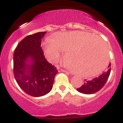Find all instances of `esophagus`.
<instances>
[{
	"label": "esophagus",
	"instance_id": "34e87169",
	"mask_svg": "<svg viewBox=\"0 0 123 123\" xmlns=\"http://www.w3.org/2000/svg\"><path fill=\"white\" fill-rule=\"evenodd\" d=\"M57 69L59 72H60V71H62V72H66V71H64V70H63V69H61V68L59 67H57Z\"/></svg>",
	"mask_w": 123,
	"mask_h": 123
}]
</instances>
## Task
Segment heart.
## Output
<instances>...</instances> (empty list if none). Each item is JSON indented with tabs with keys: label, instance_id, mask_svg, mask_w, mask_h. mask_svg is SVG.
I'll list each match as a JSON object with an SVG mask.
<instances>
[{
	"label": "heart",
	"instance_id": "b5f03b06",
	"mask_svg": "<svg viewBox=\"0 0 123 123\" xmlns=\"http://www.w3.org/2000/svg\"><path fill=\"white\" fill-rule=\"evenodd\" d=\"M44 54L51 62L59 59L64 51L66 64L73 73L91 77L103 71L109 60L106 43L94 34L83 31L56 34L54 39L47 38L43 43Z\"/></svg>",
	"mask_w": 123,
	"mask_h": 123
}]
</instances>
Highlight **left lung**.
<instances>
[{
	"label": "left lung",
	"mask_w": 123,
	"mask_h": 123,
	"mask_svg": "<svg viewBox=\"0 0 123 123\" xmlns=\"http://www.w3.org/2000/svg\"><path fill=\"white\" fill-rule=\"evenodd\" d=\"M111 64H109V69L107 71L103 73L98 77L92 79L91 80L86 81L84 84L80 87L77 89L79 92L86 94H91L95 93L96 92L101 89L103 87L105 83L107 82L109 79V75L111 73Z\"/></svg>",
	"instance_id": "left-lung-1"
}]
</instances>
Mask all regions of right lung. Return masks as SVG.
I'll return each mask as SVG.
<instances>
[{"label":"right lung","mask_w":123,"mask_h":123,"mask_svg":"<svg viewBox=\"0 0 123 123\" xmlns=\"http://www.w3.org/2000/svg\"><path fill=\"white\" fill-rule=\"evenodd\" d=\"M46 32L26 36L13 55V73L17 84L25 93L34 97L46 95L52 90L58 71L48 62L41 48Z\"/></svg>","instance_id":"right-lung-1"}]
</instances>
